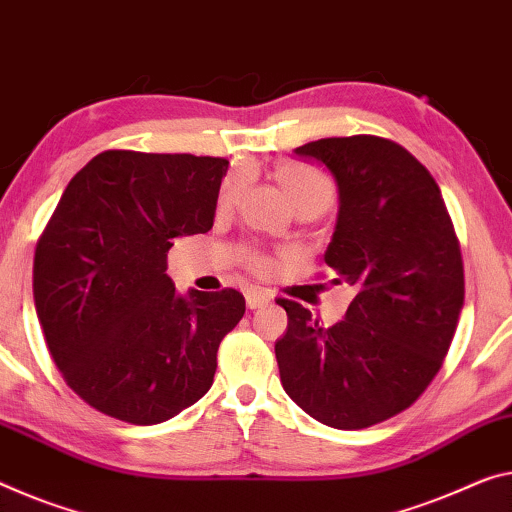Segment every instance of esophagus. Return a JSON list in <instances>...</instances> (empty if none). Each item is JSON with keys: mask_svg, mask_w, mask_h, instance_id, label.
<instances>
[{"mask_svg": "<svg viewBox=\"0 0 512 512\" xmlns=\"http://www.w3.org/2000/svg\"><path fill=\"white\" fill-rule=\"evenodd\" d=\"M267 302H270V295L261 293V290H249V293H247L249 309H261V306H265Z\"/></svg>", "mask_w": 512, "mask_h": 512, "instance_id": "obj_1", "label": "esophagus"}]
</instances>
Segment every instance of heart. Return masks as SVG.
I'll return each instance as SVG.
<instances>
[{
    "mask_svg": "<svg viewBox=\"0 0 512 512\" xmlns=\"http://www.w3.org/2000/svg\"><path fill=\"white\" fill-rule=\"evenodd\" d=\"M277 178L290 203H293V208H302V206L327 208L334 199V183L329 180V176L322 174L320 169L311 167V164L306 162L288 160L279 164ZM245 180H247L245 169H235L226 176L222 192H219V201H217L219 208L226 210L238 201L242 187H245ZM247 263L254 272H270L274 265L272 258H267L265 254H258V251H251L247 256Z\"/></svg>",
    "mask_w": 512,
    "mask_h": 512,
    "instance_id": "1",
    "label": "heart"
}]
</instances>
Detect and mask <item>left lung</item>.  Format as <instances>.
Instances as JSON below:
<instances>
[{
	"mask_svg": "<svg viewBox=\"0 0 512 512\" xmlns=\"http://www.w3.org/2000/svg\"><path fill=\"white\" fill-rule=\"evenodd\" d=\"M332 171L338 219L325 263L357 288L345 318L320 325L279 297L281 384L313 419L338 430L382 423L416 403L451 348L465 302V267L442 192L396 141L327 137L295 148Z\"/></svg>",
	"mask_w": 512,
	"mask_h": 512,
	"instance_id": "8db88e82",
	"label": "left lung"
}]
</instances>
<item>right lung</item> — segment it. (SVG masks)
I'll return each mask as SVG.
<instances>
[{"label":"right lung","instance_id":"1","mask_svg":"<svg viewBox=\"0 0 512 512\" xmlns=\"http://www.w3.org/2000/svg\"><path fill=\"white\" fill-rule=\"evenodd\" d=\"M226 157L102 151L77 171L41 233L34 302L47 350L93 410L153 426L212 387L240 290L176 295L167 254L206 233Z\"/></svg>","mask_w":512,"mask_h":512}]
</instances>
